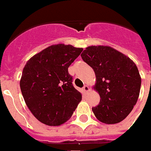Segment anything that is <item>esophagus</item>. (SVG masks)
Wrapping results in <instances>:
<instances>
[{
  "label": "esophagus",
  "mask_w": 151,
  "mask_h": 151,
  "mask_svg": "<svg viewBox=\"0 0 151 151\" xmlns=\"http://www.w3.org/2000/svg\"><path fill=\"white\" fill-rule=\"evenodd\" d=\"M83 90H84V93H87V92L89 91V88H88V86H87V85H84V87H83Z\"/></svg>",
  "instance_id": "34e87169"
}]
</instances>
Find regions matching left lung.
<instances>
[{"instance_id":"1","label":"left lung","mask_w":151,"mask_h":151,"mask_svg":"<svg viewBox=\"0 0 151 151\" xmlns=\"http://www.w3.org/2000/svg\"><path fill=\"white\" fill-rule=\"evenodd\" d=\"M81 58L96 75L94 88L101 99L92 108L95 116L107 124L124 120L140 93L142 79L136 64L115 49L102 45L88 47Z\"/></svg>"}]
</instances>
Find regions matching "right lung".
<instances>
[{"label":"right lung","instance_id":"obj_1","mask_svg":"<svg viewBox=\"0 0 151 151\" xmlns=\"http://www.w3.org/2000/svg\"><path fill=\"white\" fill-rule=\"evenodd\" d=\"M83 49L63 44L48 47L34 55L23 68L22 97L39 121L50 126L67 122L82 99L72 84L68 67Z\"/></svg>","mask_w":151,"mask_h":151}]
</instances>
